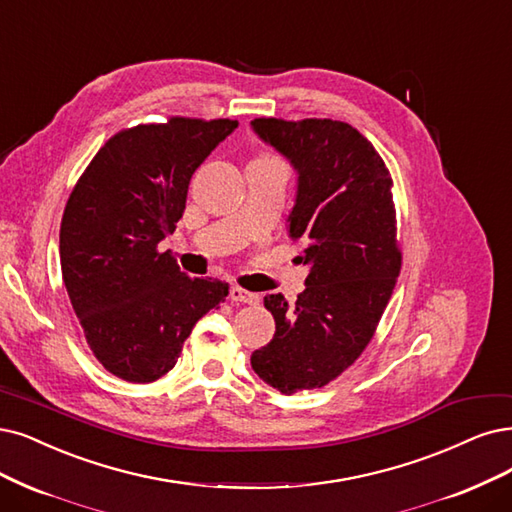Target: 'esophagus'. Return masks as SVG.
Instances as JSON below:
<instances>
[{"mask_svg": "<svg viewBox=\"0 0 512 512\" xmlns=\"http://www.w3.org/2000/svg\"><path fill=\"white\" fill-rule=\"evenodd\" d=\"M230 297H232V301H236V304H249V306L259 304V295L257 293H251V291L240 289V287H232Z\"/></svg>", "mask_w": 512, "mask_h": 512, "instance_id": "1", "label": "esophagus"}]
</instances>
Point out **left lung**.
<instances>
[{"mask_svg":"<svg viewBox=\"0 0 512 512\" xmlns=\"http://www.w3.org/2000/svg\"><path fill=\"white\" fill-rule=\"evenodd\" d=\"M251 128L297 173L287 221L308 268L295 306L280 293L263 299L276 333L251 365L282 394L323 388L371 342L401 272L392 179L346 122L257 118Z\"/></svg>","mask_w":512,"mask_h":512,"instance_id":"1","label":"left lung"}]
</instances>
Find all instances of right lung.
I'll list each match as a JSON object with an SVG mask.
<instances>
[{
    "label": "right lung",
    "instance_id": "right-lung-1",
    "mask_svg": "<svg viewBox=\"0 0 512 512\" xmlns=\"http://www.w3.org/2000/svg\"><path fill=\"white\" fill-rule=\"evenodd\" d=\"M238 128L236 120L170 118L111 137L67 200L61 270L99 363L147 384L175 367L198 320L230 287L189 278L158 244L183 217L189 179Z\"/></svg>",
    "mask_w": 512,
    "mask_h": 512
}]
</instances>
